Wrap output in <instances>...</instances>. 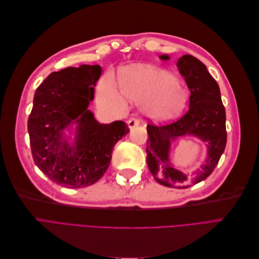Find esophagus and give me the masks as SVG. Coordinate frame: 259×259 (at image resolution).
<instances>
[{
	"label": "esophagus",
	"mask_w": 259,
	"mask_h": 259,
	"mask_svg": "<svg viewBox=\"0 0 259 259\" xmlns=\"http://www.w3.org/2000/svg\"><path fill=\"white\" fill-rule=\"evenodd\" d=\"M127 125H128V128L132 130V128H134V127L138 126V125H139V121H138L137 119H134V117H132V119H130V120L127 121Z\"/></svg>",
	"instance_id": "1"
}]
</instances>
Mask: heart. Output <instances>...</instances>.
I'll list each match as a JSON object with an SVG mask.
<instances>
[{"label": "heart", "instance_id": "b5f03b06", "mask_svg": "<svg viewBox=\"0 0 259 259\" xmlns=\"http://www.w3.org/2000/svg\"><path fill=\"white\" fill-rule=\"evenodd\" d=\"M119 85L125 97L139 103L142 112L155 121L174 119L183 112L187 103L183 81L153 66L137 65L123 70ZM98 95L105 103H121L120 93L109 76L101 80Z\"/></svg>", "mask_w": 259, "mask_h": 259}]
</instances>
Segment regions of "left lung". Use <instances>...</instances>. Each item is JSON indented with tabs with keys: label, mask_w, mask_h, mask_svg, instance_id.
<instances>
[{
	"label": "left lung",
	"mask_w": 259,
	"mask_h": 259,
	"mask_svg": "<svg viewBox=\"0 0 259 259\" xmlns=\"http://www.w3.org/2000/svg\"><path fill=\"white\" fill-rule=\"evenodd\" d=\"M160 59L169 60L168 55ZM180 74L190 91L188 112L178 121L155 126L148 124L147 164L154 179L165 187L188 188L206 179L216 167L226 148V111L217 82L206 66L191 55H184L177 61ZM195 137L207 145L205 163L189 176L179 171L170 160L171 144L180 137Z\"/></svg>",
	"instance_id": "obj_1"
}]
</instances>
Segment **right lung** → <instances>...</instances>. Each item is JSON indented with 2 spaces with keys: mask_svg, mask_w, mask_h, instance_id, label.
I'll return each instance as SVG.
<instances>
[{
  "mask_svg": "<svg viewBox=\"0 0 259 259\" xmlns=\"http://www.w3.org/2000/svg\"><path fill=\"white\" fill-rule=\"evenodd\" d=\"M101 74L99 65L51 73L34 94L28 119L35 165L52 182L82 188L99 180L113 147L130 132L123 121L99 123L89 109Z\"/></svg>",
  "mask_w": 259,
  "mask_h": 259,
  "instance_id": "1",
  "label": "right lung"
}]
</instances>
